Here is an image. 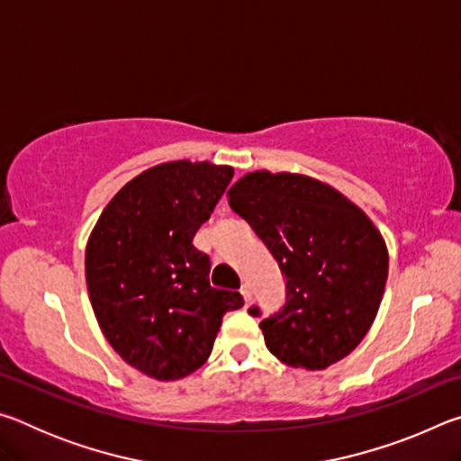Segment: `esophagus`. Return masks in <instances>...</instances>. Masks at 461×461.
Wrapping results in <instances>:
<instances>
[{"instance_id":"34e87169","label":"esophagus","mask_w":461,"mask_h":461,"mask_svg":"<svg viewBox=\"0 0 461 461\" xmlns=\"http://www.w3.org/2000/svg\"><path fill=\"white\" fill-rule=\"evenodd\" d=\"M240 293H241V296H244V301H246V305H249V303H252V288H249V285H244L240 288Z\"/></svg>"}]
</instances>
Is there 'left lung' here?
<instances>
[{"mask_svg":"<svg viewBox=\"0 0 461 461\" xmlns=\"http://www.w3.org/2000/svg\"><path fill=\"white\" fill-rule=\"evenodd\" d=\"M228 197L286 278L285 307L260 321L270 354L305 370L352 354L378 313L388 276L386 244L368 215L305 175L256 170ZM248 311L262 315L260 307Z\"/></svg>","mask_w":461,"mask_h":461,"instance_id":"obj_1","label":"left lung"}]
</instances>
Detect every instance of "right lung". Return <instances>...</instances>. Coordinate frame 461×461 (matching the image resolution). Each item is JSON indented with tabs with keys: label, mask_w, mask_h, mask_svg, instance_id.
<instances>
[{
	"label": "right lung",
	"mask_w": 461,
	"mask_h": 461,
	"mask_svg": "<svg viewBox=\"0 0 461 461\" xmlns=\"http://www.w3.org/2000/svg\"><path fill=\"white\" fill-rule=\"evenodd\" d=\"M231 167L176 160L152 167L109 201L85 252L101 331L130 366L178 380L212 354L221 319L244 307L209 285L212 262L193 238L213 213Z\"/></svg>",
	"instance_id": "right-lung-1"
}]
</instances>
